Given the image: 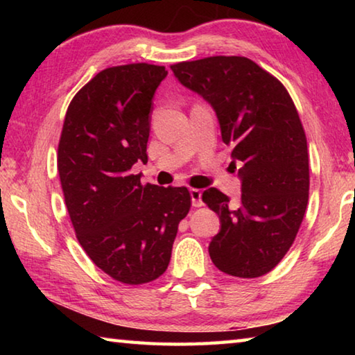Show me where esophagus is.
I'll return each mask as SVG.
<instances>
[{"label": "esophagus", "mask_w": 355, "mask_h": 355, "mask_svg": "<svg viewBox=\"0 0 355 355\" xmlns=\"http://www.w3.org/2000/svg\"><path fill=\"white\" fill-rule=\"evenodd\" d=\"M191 200H192V207L200 208L203 207V200H202V191L192 188L191 189Z\"/></svg>", "instance_id": "obj_1"}]
</instances>
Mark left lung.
Listing matches in <instances>:
<instances>
[{
    "label": "left lung",
    "instance_id": "left-lung-1",
    "mask_svg": "<svg viewBox=\"0 0 355 355\" xmlns=\"http://www.w3.org/2000/svg\"><path fill=\"white\" fill-rule=\"evenodd\" d=\"M171 69L211 103L222 141L233 148L232 166L239 164L236 203L216 188L202 196L220 219L209 257L233 277H260L290 250L307 209L309 150L296 106L284 84L249 58L209 56Z\"/></svg>",
    "mask_w": 355,
    "mask_h": 355
}]
</instances>
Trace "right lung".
<instances>
[{
    "label": "right lung",
    "instance_id": "1",
    "mask_svg": "<svg viewBox=\"0 0 355 355\" xmlns=\"http://www.w3.org/2000/svg\"><path fill=\"white\" fill-rule=\"evenodd\" d=\"M163 65L101 70L71 98L58 146V172L76 238L105 274L142 285L164 274L180 220L191 208L184 186L142 184L131 167L147 161L150 111Z\"/></svg>",
    "mask_w": 355,
    "mask_h": 355
}]
</instances>
